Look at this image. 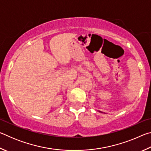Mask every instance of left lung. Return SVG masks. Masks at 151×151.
Returning a JSON list of instances; mask_svg holds the SVG:
<instances>
[{
	"instance_id": "8db88e82",
	"label": "left lung",
	"mask_w": 151,
	"mask_h": 151,
	"mask_svg": "<svg viewBox=\"0 0 151 151\" xmlns=\"http://www.w3.org/2000/svg\"><path fill=\"white\" fill-rule=\"evenodd\" d=\"M99 112H102V113H104V114H105V112H101V111H99Z\"/></svg>"
}]
</instances>
